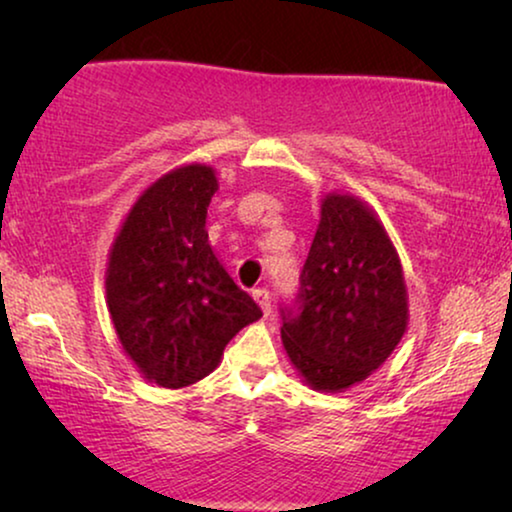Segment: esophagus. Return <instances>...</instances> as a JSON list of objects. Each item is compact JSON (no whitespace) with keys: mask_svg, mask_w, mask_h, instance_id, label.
I'll return each mask as SVG.
<instances>
[{"mask_svg":"<svg viewBox=\"0 0 512 512\" xmlns=\"http://www.w3.org/2000/svg\"><path fill=\"white\" fill-rule=\"evenodd\" d=\"M254 298H256V303L261 305V310H263L265 317H268L270 310H272V296H270V291H268V289H256V291H254Z\"/></svg>","mask_w":512,"mask_h":512,"instance_id":"34e87169","label":"esophagus"}]
</instances>
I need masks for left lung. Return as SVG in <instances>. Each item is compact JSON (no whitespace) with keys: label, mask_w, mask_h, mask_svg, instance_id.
Wrapping results in <instances>:
<instances>
[{"label":"left lung","mask_w":512,"mask_h":512,"mask_svg":"<svg viewBox=\"0 0 512 512\" xmlns=\"http://www.w3.org/2000/svg\"><path fill=\"white\" fill-rule=\"evenodd\" d=\"M286 354L307 384L340 391L387 361L408 324L398 254L352 195H326L293 303H282Z\"/></svg>","instance_id":"8db88e82"}]
</instances>
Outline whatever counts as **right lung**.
I'll list each match as a JSON object with an SVG mask.
<instances>
[{
	"label": "right lung",
	"instance_id": "right-lung-1",
	"mask_svg": "<svg viewBox=\"0 0 512 512\" xmlns=\"http://www.w3.org/2000/svg\"><path fill=\"white\" fill-rule=\"evenodd\" d=\"M207 165L179 167L139 195L107 268V305L125 354L146 380L179 389L219 366L223 349L261 307L209 247Z\"/></svg>",
	"mask_w": 512,
	"mask_h": 512
}]
</instances>
